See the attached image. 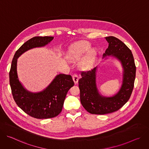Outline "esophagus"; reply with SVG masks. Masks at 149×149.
<instances>
[{
    "label": "esophagus",
    "mask_w": 149,
    "mask_h": 149,
    "mask_svg": "<svg viewBox=\"0 0 149 149\" xmlns=\"http://www.w3.org/2000/svg\"><path fill=\"white\" fill-rule=\"evenodd\" d=\"M72 79H73V81H74L75 84H77L78 83V79H79V78H78V75H77L76 74H74L72 75Z\"/></svg>",
    "instance_id": "1"
}]
</instances>
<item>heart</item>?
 Here are the masks:
<instances>
[{"label":"heart","instance_id":"b5f03b06","mask_svg":"<svg viewBox=\"0 0 149 149\" xmlns=\"http://www.w3.org/2000/svg\"><path fill=\"white\" fill-rule=\"evenodd\" d=\"M91 48L90 44L86 42H81L74 45L69 53V58L72 60H77L85 53H86ZM94 51L91 49L87 52L79 62V67L83 70H87L91 68L93 63Z\"/></svg>","mask_w":149,"mask_h":149}]
</instances>
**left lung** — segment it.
<instances>
[{"mask_svg":"<svg viewBox=\"0 0 149 149\" xmlns=\"http://www.w3.org/2000/svg\"><path fill=\"white\" fill-rule=\"evenodd\" d=\"M109 47L102 58L113 56L120 61L123 68V82L118 92L110 97L101 95L96 85L97 67L90 71L81 72L78 81L81 104L93 114H106L118 110L128 101L132 93L136 77V67L131 50L125 44L114 36L105 37Z\"/></svg>","mask_w":149,"mask_h":149,"instance_id":"1","label":"left lung"}]
</instances>
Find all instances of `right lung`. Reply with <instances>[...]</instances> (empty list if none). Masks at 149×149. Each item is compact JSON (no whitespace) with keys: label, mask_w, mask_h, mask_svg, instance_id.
<instances>
[{"label":"right lung","mask_w":149,"mask_h":149,"mask_svg":"<svg viewBox=\"0 0 149 149\" xmlns=\"http://www.w3.org/2000/svg\"><path fill=\"white\" fill-rule=\"evenodd\" d=\"M53 39V36H35L25 42L16 51L9 72L10 86L15 101L25 113L35 118L45 119L57 116L62 111L68 90L74 85L70 75L60 74L43 91L31 93L24 88L18 79L17 58L31 49L48 45Z\"/></svg>","instance_id":"obj_1"}]
</instances>
